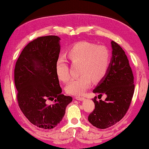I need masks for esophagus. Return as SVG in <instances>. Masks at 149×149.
Instances as JSON below:
<instances>
[{
  "instance_id": "34e87169",
  "label": "esophagus",
  "mask_w": 149,
  "mask_h": 149,
  "mask_svg": "<svg viewBox=\"0 0 149 149\" xmlns=\"http://www.w3.org/2000/svg\"><path fill=\"white\" fill-rule=\"evenodd\" d=\"M74 98H75V99H77L78 100H83L84 99V97H83V96H76Z\"/></svg>"
}]
</instances>
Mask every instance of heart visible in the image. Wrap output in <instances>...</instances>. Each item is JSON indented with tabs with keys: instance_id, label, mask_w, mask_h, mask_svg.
Returning <instances> with one entry per match:
<instances>
[{
	"instance_id": "obj_1",
	"label": "heart",
	"mask_w": 149,
	"mask_h": 149,
	"mask_svg": "<svg viewBox=\"0 0 149 149\" xmlns=\"http://www.w3.org/2000/svg\"><path fill=\"white\" fill-rule=\"evenodd\" d=\"M67 55L72 63H80L79 74L65 87V91L71 95H81L91 86L92 81L98 83L107 75L111 62V53L107 47L96 45L88 41L77 42L67 51ZM56 74L59 80H70L67 61L59 57L55 63Z\"/></svg>"
}]
</instances>
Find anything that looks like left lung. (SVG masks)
Here are the masks:
<instances>
[{"mask_svg": "<svg viewBox=\"0 0 149 149\" xmlns=\"http://www.w3.org/2000/svg\"><path fill=\"white\" fill-rule=\"evenodd\" d=\"M112 57L109 70L100 81L94 93L98 98L107 95L103 101L93 99L95 108L88 116V120L98 129H107L119 122L125 116L130 106L134 93V77L129 59L123 49L115 42L111 41Z\"/></svg>", "mask_w": 149, "mask_h": 149, "instance_id": "1", "label": "left lung"}]
</instances>
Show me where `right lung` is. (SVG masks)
<instances>
[{"label":"right lung","mask_w":149,"mask_h":149,"mask_svg":"<svg viewBox=\"0 0 149 149\" xmlns=\"http://www.w3.org/2000/svg\"><path fill=\"white\" fill-rule=\"evenodd\" d=\"M60 38L39 37L21 52L14 69L17 100L21 111L33 125L51 129L64 116L65 108L72 100L61 94L55 63L60 52ZM48 100L55 103H47Z\"/></svg>","instance_id":"1"}]
</instances>
